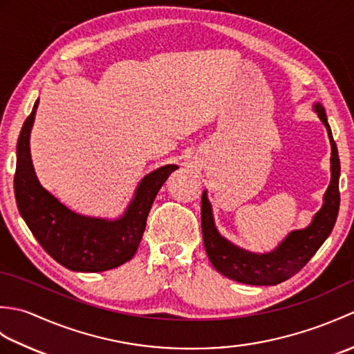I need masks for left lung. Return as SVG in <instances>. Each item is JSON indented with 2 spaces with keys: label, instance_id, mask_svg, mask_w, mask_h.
Returning a JSON list of instances; mask_svg holds the SVG:
<instances>
[{
  "label": "left lung",
  "instance_id": "obj_1",
  "mask_svg": "<svg viewBox=\"0 0 354 354\" xmlns=\"http://www.w3.org/2000/svg\"><path fill=\"white\" fill-rule=\"evenodd\" d=\"M313 108L321 122L324 123L330 145H332V158H330L332 179H330L324 194V204L315 214L309 227L289 232V236L270 252L254 254L245 251L219 234L214 225L212 204L207 198V192L202 193L201 225L205 251L217 272H221L230 280L255 286H274L288 280L307 265V261L326 242V239L335 227L341 201L339 155H337V147L332 129L328 126L324 108L319 103H315Z\"/></svg>",
  "mask_w": 354,
  "mask_h": 354
}]
</instances>
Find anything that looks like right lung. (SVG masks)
<instances>
[{"mask_svg": "<svg viewBox=\"0 0 354 354\" xmlns=\"http://www.w3.org/2000/svg\"><path fill=\"white\" fill-rule=\"evenodd\" d=\"M37 103L39 100L24 122L17 145L13 187L22 219L45 252L64 268L76 272H103L118 268L137 252L156 194L178 165H162L142 178L120 219L108 221L74 213L45 190L36 178L30 155V131Z\"/></svg>", "mask_w": 354, "mask_h": 354, "instance_id": "1", "label": "right lung"}]
</instances>
